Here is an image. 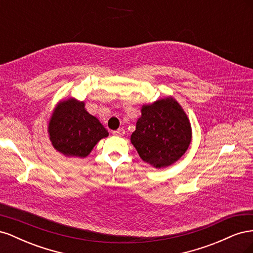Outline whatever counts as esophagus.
Returning <instances> with one entry per match:
<instances>
[{
	"label": "esophagus",
	"mask_w": 253,
	"mask_h": 253,
	"mask_svg": "<svg viewBox=\"0 0 253 253\" xmlns=\"http://www.w3.org/2000/svg\"><path fill=\"white\" fill-rule=\"evenodd\" d=\"M113 134H114L115 136H119V137H121V136H124V135H125V129H124V128H118L117 131H114V132H113Z\"/></svg>",
	"instance_id": "34e87169"
}]
</instances>
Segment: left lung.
<instances>
[{
    "label": "left lung",
    "instance_id": "left-lung-1",
    "mask_svg": "<svg viewBox=\"0 0 253 253\" xmlns=\"http://www.w3.org/2000/svg\"><path fill=\"white\" fill-rule=\"evenodd\" d=\"M192 129L189 118L173 97L144 104L131 142L144 163L156 169L166 168L185 154Z\"/></svg>",
    "mask_w": 253,
    "mask_h": 253
}]
</instances>
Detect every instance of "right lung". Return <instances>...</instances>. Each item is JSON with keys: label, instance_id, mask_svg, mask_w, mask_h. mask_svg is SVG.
<instances>
[{"label": "right lung", "instance_id": "right-lung-1", "mask_svg": "<svg viewBox=\"0 0 253 253\" xmlns=\"http://www.w3.org/2000/svg\"><path fill=\"white\" fill-rule=\"evenodd\" d=\"M51 144L67 157H86L95 145L109 136L95 116L85 110V103L75 98L60 101L48 124Z\"/></svg>", "mask_w": 253, "mask_h": 253}]
</instances>
